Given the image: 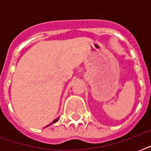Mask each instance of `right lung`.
<instances>
[{
  "instance_id": "obj_1",
  "label": "right lung",
  "mask_w": 151,
  "mask_h": 151,
  "mask_svg": "<svg viewBox=\"0 0 151 151\" xmlns=\"http://www.w3.org/2000/svg\"><path fill=\"white\" fill-rule=\"evenodd\" d=\"M58 120H59V117H57V118H55V119L54 121H53V122H52V123H50V124H48V125H47V126H46V127L49 126V125H51V124H55V122H58Z\"/></svg>"
}]
</instances>
